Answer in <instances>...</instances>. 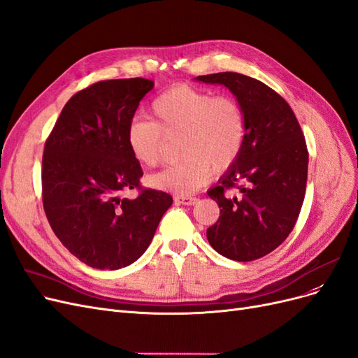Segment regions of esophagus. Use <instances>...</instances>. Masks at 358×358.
Instances as JSON below:
<instances>
[{"instance_id":"obj_1","label":"esophagus","mask_w":358,"mask_h":358,"mask_svg":"<svg viewBox=\"0 0 358 358\" xmlns=\"http://www.w3.org/2000/svg\"><path fill=\"white\" fill-rule=\"evenodd\" d=\"M174 202L177 205H194L198 202V199L193 198V196H184V194H177L174 196Z\"/></svg>"}]
</instances>
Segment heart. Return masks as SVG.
Segmentation results:
<instances>
[{"label":"heart","instance_id":"b5f03b06","mask_svg":"<svg viewBox=\"0 0 358 358\" xmlns=\"http://www.w3.org/2000/svg\"><path fill=\"white\" fill-rule=\"evenodd\" d=\"M152 113L155 122L132 119L124 138L136 162L155 168L164 159L165 138L181 135L180 162L148 177L157 190L178 194L199 190L213 172L222 174L235 164L245 141V114L234 98L178 85L155 98Z\"/></svg>","mask_w":358,"mask_h":358}]
</instances>
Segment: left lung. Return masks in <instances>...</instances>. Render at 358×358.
<instances>
[{"instance_id": "1", "label": "left lung", "mask_w": 358, "mask_h": 358, "mask_svg": "<svg viewBox=\"0 0 358 358\" xmlns=\"http://www.w3.org/2000/svg\"><path fill=\"white\" fill-rule=\"evenodd\" d=\"M194 80L227 87L247 120L238 159L206 192L220 208L206 238L230 260L260 259L282 244L301 213L308 177L305 136L290 106L259 80L238 73Z\"/></svg>"}]
</instances>
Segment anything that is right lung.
<instances>
[{
  "mask_svg": "<svg viewBox=\"0 0 358 358\" xmlns=\"http://www.w3.org/2000/svg\"><path fill=\"white\" fill-rule=\"evenodd\" d=\"M147 78L98 82L65 103L44 145L43 205L55 235L80 262L116 271L140 259L171 194L140 189L141 165L131 155L124 131L153 89Z\"/></svg>",
  "mask_w": 358,
  "mask_h": 358,
  "instance_id": "1",
  "label": "right lung"
}]
</instances>
